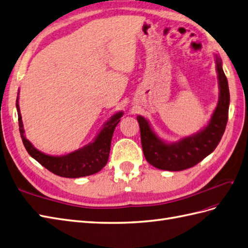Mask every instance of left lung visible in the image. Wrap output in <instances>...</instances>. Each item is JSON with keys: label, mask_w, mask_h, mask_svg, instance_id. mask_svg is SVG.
<instances>
[{"label": "left lung", "mask_w": 248, "mask_h": 248, "mask_svg": "<svg viewBox=\"0 0 248 248\" xmlns=\"http://www.w3.org/2000/svg\"><path fill=\"white\" fill-rule=\"evenodd\" d=\"M215 58L219 81V99L204 128L176 142H167L152 129L148 119L141 115L137 116L143 154L147 161L153 167L173 172L186 170L213 153L219 144L228 119L230 90L227 78L222 69V61L217 54H215Z\"/></svg>", "instance_id": "obj_1"}]
</instances>
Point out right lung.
Returning <instances> with one entry per match:
<instances>
[{
  "label": "right lung",
  "mask_w": 248,
  "mask_h": 248,
  "mask_svg": "<svg viewBox=\"0 0 248 248\" xmlns=\"http://www.w3.org/2000/svg\"><path fill=\"white\" fill-rule=\"evenodd\" d=\"M18 94L20 92H17L16 97V111L24 147L27 150L28 154L41 163L44 168H46L53 174L65 177V178H79V177L97 173L106 166L108 159H109L113 133L120 122V118L124 115L123 111L115 113L108 122H106L92 142L69 154L53 156L43 153L35 149L33 144L26 138L20 106H18Z\"/></svg>",
  "instance_id": "obj_1"
}]
</instances>
